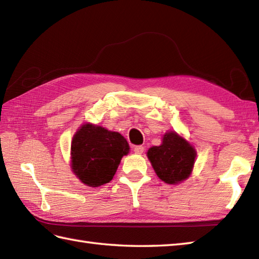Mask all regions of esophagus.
<instances>
[{"label":"esophagus","mask_w":259,"mask_h":259,"mask_svg":"<svg viewBox=\"0 0 259 259\" xmlns=\"http://www.w3.org/2000/svg\"><path fill=\"white\" fill-rule=\"evenodd\" d=\"M144 150H145V148L142 146H136L134 148V151H135V153H137V155H141V153L144 152Z\"/></svg>","instance_id":"34e87169"}]
</instances>
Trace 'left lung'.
Returning a JSON list of instances; mask_svg holds the SVG:
<instances>
[{"mask_svg": "<svg viewBox=\"0 0 259 259\" xmlns=\"http://www.w3.org/2000/svg\"><path fill=\"white\" fill-rule=\"evenodd\" d=\"M196 156L194 146L176 131H167L161 145L147 151L156 175L168 185H178L190 177Z\"/></svg>", "mask_w": 259, "mask_h": 259, "instance_id": "1", "label": "left lung"}]
</instances>
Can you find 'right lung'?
<instances>
[{
	"label": "right lung",
	"instance_id": "obj_1",
	"mask_svg": "<svg viewBox=\"0 0 259 259\" xmlns=\"http://www.w3.org/2000/svg\"><path fill=\"white\" fill-rule=\"evenodd\" d=\"M130 147L122 135L85 122L71 141V169L82 184L99 187L112 180Z\"/></svg>",
	"mask_w": 259,
	"mask_h": 259
}]
</instances>
